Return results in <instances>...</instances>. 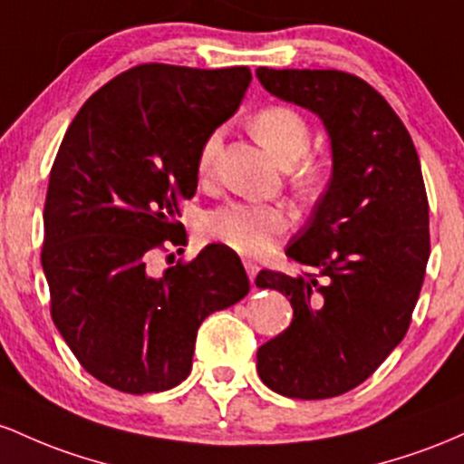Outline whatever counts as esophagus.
I'll use <instances>...</instances> for the list:
<instances>
[{
	"label": "esophagus",
	"instance_id": "1",
	"mask_svg": "<svg viewBox=\"0 0 464 464\" xmlns=\"http://www.w3.org/2000/svg\"><path fill=\"white\" fill-rule=\"evenodd\" d=\"M243 265H246L249 280H252V283H254V280H256V274H258V269H260V267H258L256 263H254V260H249V258L243 260Z\"/></svg>",
	"mask_w": 464,
	"mask_h": 464
}]
</instances>
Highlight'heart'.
Instances as JSON below:
<instances>
[{
	"mask_svg": "<svg viewBox=\"0 0 464 464\" xmlns=\"http://www.w3.org/2000/svg\"><path fill=\"white\" fill-rule=\"evenodd\" d=\"M252 133L278 162L294 164V175L300 186L314 188L322 177V166L304 158L311 144V129L298 111L289 107H265L252 118ZM218 150V135L206 140L197 160L201 179L212 175ZM289 227V217L283 208L263 204H227L204 218V234L210 241L234 249L246 256H260L283 237Z\"/></svg>",
	"mask_w": 464,
	"mask_h": 464,
	"instance_id": "1",
	"label": "heart"
}]
</instances>
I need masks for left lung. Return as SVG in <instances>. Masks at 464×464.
Segmentation results:
<instances>
[{"instance_id": "8db88e82", "label": "left lung", "mask_w": 464, "mask_h": 464, "mask_svg": "<svg viewBox=\"0 0 464 464\" xmlns=\"http://www.w3.org/2000/svg\"><path fill=\"white\" fill-rule=\"evenodd\" d=\"M260 85L309 109L331 140V179L287 256L256 287L294 306L256 353L260 379L291 399H331L366 382L405 337L430 258V208L408 129L382 93L337 70L258 67Z\"/></svg>"}]
</instances>
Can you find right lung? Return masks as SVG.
<instances>
[{"mask_svg": "<svg viewBox=\"0 0 464 464\" xmlns=\"http://www.w3.org/2000/svg\"><path fill=\"white\" fill-rule=\"evenodd\" d=\"M247 67L149 63L101 87L67 129L50 173L41 265L52 320L81 366L120 392H162L190 374L197 329L246 298L227 247L149 274L147 258L179 246L177 199L197 190L204 142L237 113Z\"/></svg>", "mask_w": 464, "mask_h": 464, "instance_id": "1", "label": "right lung"}]
</instances>
